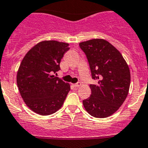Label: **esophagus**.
<instances>
[{
	"mask_svg": "<svg viewBox=\"0 0 148 148\" xmlns=\"http://www.w3.org/2000/svg\"><path fill=\"white\" fill-rule=\"evenodd\" d=\"M73 86H74V87H79V86H81V83L78 82V83H77V84H73Z\"/></svg>",
	"mask_w": 148,
	"mask_h": 148,
	"instance_id": "obj_1",
	"label": "esophagus"
}]
</instances>
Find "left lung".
Here are the masks:
<instances>
[{
    "label": "left lung",
    "instance_id": "left-lung-1",
    "mask_svg": "<svg viewBox=\"0 0 148 148\" xmlns=\"http://www.w3.org/2000/svg\"><path fill=\"white\" fill-rule=\"evenodd\" d=\"M86 54L93 79L90 97L83 100L86 111L96 118H106L115 113L128 96L130 70L119 51L108 41L93 39L79 43Z\"/></svg>",
    "mask_w": 148,
    "mask_h": 148
}]
</instances>
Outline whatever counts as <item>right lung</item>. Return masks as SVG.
<instances>
[{
  "label": "right lung",
  "mask_w": 148,
  "mask_h": 148,
  "mask_svg": "<svg viewBox=\"0 0 148 148\" xmlns=\"http://www.w3.org/2000/svg\"><path fill=\"white\" fill-rule=\"evenodd\" d=\"M69 44L55 40L37 43L26 54L18 69L20 93L31 110L41 116L55 113L63 105L71 86L53 75L60 70Z\"/></svg>",
  "instance_id": "obj_1"
}]
</instances>
